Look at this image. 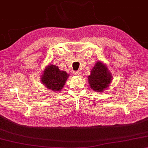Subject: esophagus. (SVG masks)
Returning a JSON list of instances; mask_svg holds the SVG:
<instances>
[{"label":"esophagus","mask_w":148,"mask_h":148,"mask_svg":"<svg viewBox=\"0 0 148 148\" xmlns=\"http://www.w3.org/2000/svg\"><path fill=\"white\" fill-rule=\"evenodd\" d=\"M74 74L76 75V76H79L80 74V72L79 71H74Z\"/></svg>","instance_id":"34e87169"}]
</instances>
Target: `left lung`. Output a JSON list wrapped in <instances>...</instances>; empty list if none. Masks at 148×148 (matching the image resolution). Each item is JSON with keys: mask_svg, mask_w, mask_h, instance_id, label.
Returning <instances> with one entry per match:
<instances>
[{"mask_svg": "<svg viewBox=\"0 0 148 148\" xmlns=\"http://www.w3.org/2000/svg\"><path fill=\"white\" fill-rule=\"evenodd\" d=\"M90 88L95 91H103L111 83L112 76L107 68L101 62L96 63L88 77Z\"/></svg>", "mask_w": 148, "mask_h": 148, "instance_id": "1", "label": "left lung"}]
</instances>
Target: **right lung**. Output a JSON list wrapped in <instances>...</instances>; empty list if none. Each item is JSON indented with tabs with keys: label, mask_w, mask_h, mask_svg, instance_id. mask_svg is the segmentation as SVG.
I'll list each match as a JSON object with an SVG mask.
<instances>
[{
	"label": "right lung",
	"mask_w": 148,
	"mask_h": 148,
	"mask_svg": "<svg viewBox=\"0 0 148 148\" xmlns=\"http://www.w3.org/2000/svg\"><path fill=\"white\" fill-rule=\"evenodd\" d=\"M68 77L65 71L60 70L57 66L50 64L44 70L41 81L48 89L58 91L64 86Z\"/></svg>",
	"instance_id": "obj_1"
}]
</instances>
